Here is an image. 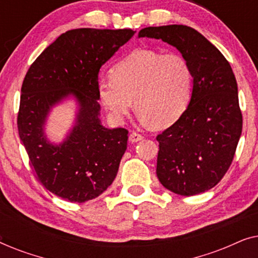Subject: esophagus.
I'll return each mask as SVG.
<instances>
[{"label":"esophagus","instance_id":"esophagus-1","mask_svg":"<svg viewBox=\"0 0 258 258\" xmlns=\"http://www.w3.org/2000/svg\"><path fill=\"white\" fill-rule=\"evenodd\" d=\"M141 140H143V136L141 135V134H139V133H132V134H130L129 141H130V142H132V143L139 142V141H141Z\"/></svg>","mask_w":258,"mask_h":258}]
</instances>
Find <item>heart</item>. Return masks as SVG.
<instances>
[{
  "label": "heart",
  "mask_w": 258,
  "mask_h": 258,
  "mask_svg": "<svg viewBox=\"0 0 258 258\" xmlns=\"http://www.w3.org/2000/svg\"><path fill=\"white\" fill-rule=\"evenodd\" d=\"M192 69L182 55L137 49L116 63L110 77L100 79L97 94L112 121L122 123L133 107L143 122L170 125L188 108Z\"/></svg>",
  "instance_id": "1"
}]
</instances>
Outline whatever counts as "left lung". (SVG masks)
<instances>
[{
  "mask_svg": "<svg viewBox=\"0 0 258 258\" xmlns=\"http://www.w3.org/2000/svg\"><path fill=\"white\" fill-rule=\"evenodd\" d=\"M139 37L167 42L192 69L188 108L157 135L156 174L161 184L182 196L210 190L223 178L242 134L237 82L229 62L202 34L188 26L148 27Z\"/></svg>",
  "mask_w": 258,
  "mask_h": 258,
  "instance_id": "left-lung-1",
  "label": "left lung"
}]
</instances>
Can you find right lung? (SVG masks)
Instances as JSON below:
<instances>
[{"label": "right lung", "instance_id": "right-lung-1", "mask_svg": "<svg viewBox=\"0 0 258 258\" xmlns=\"http://www.w3.org/2000/svg\"><path fill=\"white\" fill-rule=\"evenodd\" d=\"M132 29L80 28L66 31L35 59L21 88L19 135L38 181L56 196L83 203L114 182L126 149L128 130L108 129L97 100L101 67L134 36ZM73 97L76 124L63 143L44 133L51 108Z\"/></svg>", "mask_w": 258, "mask_h": 258}]
</instances>
